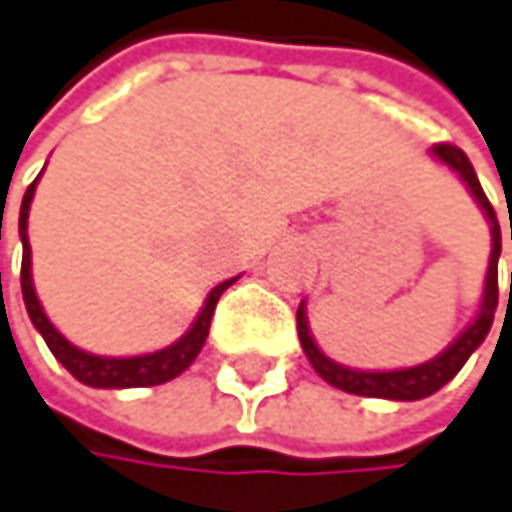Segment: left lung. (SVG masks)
Returning <instances> with one entry per match:
<instances>
[{
    "instance_id": "8db88e82",
    "label": "left lung",
    "mask_w": 512,
    "mask_h": 512,
    "mask_svg": "<svg viewBox=\"0 0 512 512\" xmlns=\"http://www.w3.org/2000/svg\"><path fill=\"white\" fill-rule=\"evenodd\" d=\"M431 154L446 163L452 172H458V178L464 181V185L470 188L473 200H477L492 224V258H489V273H486V291H483V306L477 312V318H473L467 324V331L449 346L443 349L437 358L419 364V367H407V370H352V367H343L337 361L327 358L312 334H309V321H306V306L300 303L297 309V337H300V346L309 358V364L315 367V373L331 382L334 388L340 391H349V394H361V397H385V400H422L434 391H440L461 367L464 361L477 352V346L486 340L489 327L495 321V309H498V258H501V227H498V215L489 203V197L483 194V185L477 172H473L467 154L458 148V145H449V142H440L431 148ZM510 239H512V221H510ZM512 297V288H510Z\"/></svg>"
}]
</instances>
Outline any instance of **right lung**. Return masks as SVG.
Wrapping results in <instances>:
<instances>
[{
	"label": "right lung",
	"instance_id": "obj_1",
	"mask_svg": "<svg viewBox=\"0 0 512 512\" xmlns=\"http://www.w3.org/2000/svg\"><path fill=\"white\" fill-rule=\"evenodd\" d=\"M39 181V178H35ZM35 181L26 188L23 194V203H20V242H23V264H20V288H23V303H26V312L35 324V331H39L48 343V349L54 352V358L84 385L90 388H148V385H163L169 379H175L178 373H185L194 358L200 355L206 337H209V324H212V315H215V306L221 300V294L236 282V279H227L221 285L212 288V294L206 297L197 321L191 324V331L175 340L172 346L160 349V352H151V355H136V358H102V355H90V352H81L78 346H72L57 327L48 321L39 297H35V288H32V251H29V239H26V218H29V203H32V194H35Z\"/></svg>",
	"mask_w": 512,
	"mask_h": 512
}]
</instances>
